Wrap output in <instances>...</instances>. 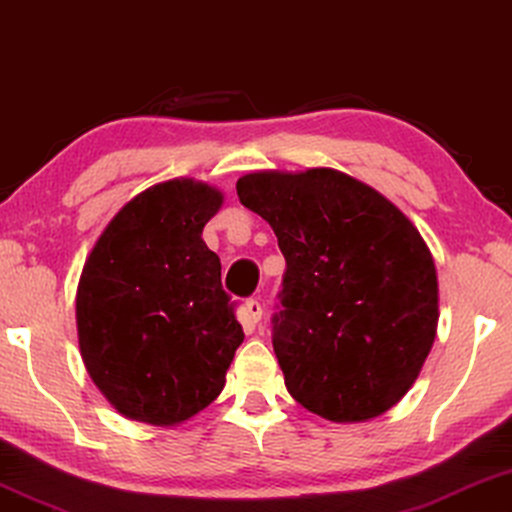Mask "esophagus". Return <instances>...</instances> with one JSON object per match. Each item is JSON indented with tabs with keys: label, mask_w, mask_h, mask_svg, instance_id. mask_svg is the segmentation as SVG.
Here are the masks:
<instances>
[{
	"label": "esophagus",
	"mask_w": 512,
	"mask_h": 512,
	"mask_svg": "<svg viewBox=\"0 0 512 512\" xmlns=\"http://www.w3.org/2000/svg\"><path fill=\"white\" fill-rule=\"evenodd\" d=\"M244 314H247V326L254 328L263 317V307L258 300L251 298V300H247V305H244Z\"/></svg>",
	"instance_id": "esophagus-1"
}]
</instances>
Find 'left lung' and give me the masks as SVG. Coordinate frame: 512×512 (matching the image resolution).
Returning a JSON list of instances; mask_svg holds the SVG:
<instances>
[{
	"mask_svg": "<svg viewBox=\"0 0 512 512\" xmlns=\"http://www.w3.org/2000/svg\"><path fill=\"white\" fill-rule=\"evenodd\" d=\"M237 195L286 258L272 347L289 394L338 424L394 408L438 331L436 263L415 223L333 167L249 172Z\"/></svg>",
	"mask_w": 512,
	"mask_h": 512,
	"instance_id": "1",
	"label": "left lung"
}]
</instances>
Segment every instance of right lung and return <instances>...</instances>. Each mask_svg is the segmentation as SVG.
Here are the masks:
<instances>
[{
    "label": "right lung",
    "instance_id": "1",
    "mask_svg": "<svg viewBox=\"0 0 512 512\" xmlns=\"http://www.w3.org/2000/svg\"><path fill=\"white\" fill-rule=\"evenodd\" d=\"M223 193L188 177L153 184L114 214L76 286L83 366L132 422L179 426L219 398L244 333L202 240Z\"/></svg>",
    "mask_w": 512,
    "mask_h": 512
}]
</instances>
